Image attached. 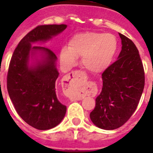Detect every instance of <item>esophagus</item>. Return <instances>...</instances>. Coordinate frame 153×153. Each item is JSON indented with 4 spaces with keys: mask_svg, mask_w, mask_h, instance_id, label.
I'll return each instance as SVG.
<instances>
[{
    "mask_svg": "<svg viewBox=\"0 0 153 153\" xmlns=\"http://www.w3.org/2000/svg\"><path fill=\"white\" fill-rule=\"evenodd\" d=\"M66 89L64 94L70 100H78L83 96L90 94L92 89L86 83V76L82 71H74L69 74L65 78Z\"/></svg>",
    "mask_w": 153,
    "mask_h": 153,
    "instance_id": "34e87169",
    "label": "esophagus"
}]
</instances>
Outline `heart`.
<instances>
[{"instance_id": "heart-1", "label": "heart", "mask_w": 153, "mask_h": 153, "mask_svg": "<svg viewBox=\"0 0 153 153\" xmlns=\"http://www.w3.org/2000/svg\"><path fill=\"white\" fill-rule=\"evenodd\" d=\"M118 51V41L110 33L88 31L76 33L70 39L68 47H62L60 59L66 67L75 64L77 56L86 70L93 74L103 72L110 66Z\"/></svg>"}]
</instances>
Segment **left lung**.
<instances>
[{
  "mask_svg": "<svg viewBox=\"0 0 153 153\" xmlns=\"http://www.w3.org/2000/svg\"><path fill=\"white\" fill-rule=\"evenodd\" d=\"M122 50L118 60L102 74V88L90 117L96 126L113 130L122 126L137 107L145 85V74L134 43L119 33Z\"/></svg>",
  "mask_w": 153,
  "mask_h": 153,
  "instance_id": "8db88e82",
  "label": "left lung"
}]
</instances>
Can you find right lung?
I'll return each mask as SVG.
<instances>
[{
    "instance_id": "add662e5",
    "label": "right lung",
    "mask_w": 153,
    "mask_h": 153,
    "mask_svg": "<svg viewBox=\"0 0 153 153\" xmlns=\"http://www.w3.org/2000/svg\"><path fill=\"white\" fill-rule=\"evenodd\" d=\"M67 27H36L20 41L9 65L7 86L10 100L19 116L39 130L51 129L60 124L67 106L56 97L57 57L47 47L33 44L49 41Z\"/></svg>"
}]
</instances>
